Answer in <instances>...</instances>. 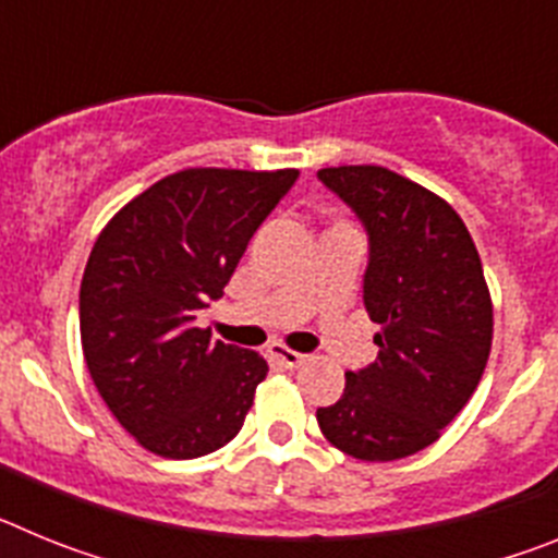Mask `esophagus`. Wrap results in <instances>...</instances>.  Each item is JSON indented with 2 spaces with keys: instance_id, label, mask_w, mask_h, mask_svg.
Wrapping results in <instances>:
<instances>
[{
  "instance_id": "obj_1",
  "label": "esophagus",
  "mask_w": 558,
  "mask_h": 558,
  "mask_svg": "<svg viewBox=\"0 0 558 558\" xmlns=\"http://www.w3.org/2000/svg\"><path fill=\"white\" fill-rule=\"evenodd\" d=\"M268 354H270V360H276V363L284 368H299L302 363H307V354L293 352V349H284V347H270Z\"/></svg>"
}]
</instances>
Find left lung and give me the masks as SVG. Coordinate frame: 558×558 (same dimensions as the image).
Instances as JSON below:
<instances>
[{
    "label": "left lung",
    "instance_id": "1",
    "mask_svg": "<svg viewBox=\"0 0 558 558\" xmlns=\"http://www.w3.org/2000/svg\"><path fill=\"white\" fill-rule=\"evenodd\" d=\"M368 234L363 304L377 360L347 374L315 418L360 461L425 450L470 402L492 349V299L470 231L447 201L374 165L318 170Z\"/></svg>",
    "mask_w": 558,
    "mask_h": 558
}]
</instances>
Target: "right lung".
<instances>
[{"label":"right lung","mask_w":558,"mask_h":558,"mask_svg":"<svg viewBox=\"0 0 558 558\" xmlns=\"http://www.w3.org/2000/svg\"><path fill=\"white\" fill-rule=\"evenodd\" d=\"M295 179L190 167L136 195L97 236L81 282L83 357L145 450L201 458L243 427L268 363L195 324Z\"/></svg>","instance_id":"1"}]
</instances>
